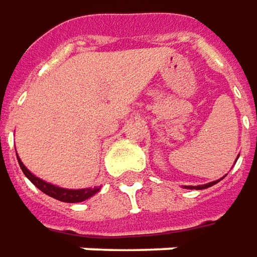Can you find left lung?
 Instances as JSON below:
<instances>
[{
    "mask_svg": "<svg viewBox=\"0 0 257 257\" xmlns=\"http://www.w3.org/2000/svg\"><path fill=\"white\" fill-rule=\"evenodd\" d=\"M239 158V155H237ZM225 178V176H223ZM223 178H220V179H217V181H213V182H209V183H205V185H198V186H183L185 189H196V190H200V189H206V188H210V186H213V185H216L217 182H220Z\"/></svg>",
    "mask_w": 257,
    "mask_h": 257,
    "instance_id": "1",
    "label": "left lung"
}]
</instances>
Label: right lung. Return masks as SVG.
Returning <instances> with one entry per match:
<instances>
[{
  "instance_id": "1",
  "label": "right lung",
  "mask_w": 257,
  "mask_h": 257,
  "mask_svg": "<svg viewBox=\"0 0 257 257\" xmlns=\"http://www.w3.org/2000/svg\"><path fill=\"white\" fill-rule=\"evenodd\" d=\"M18 164L23 169L24 175L30 179V181L45 195H48L54 199L61 200V202H67V203H78V202H84V200L92 198L95 193H98L101 190V186H95V188H84V189H67V188H61L57 185H52L49 182H45L38 176H35L31 171H28V168L23 164V161L20 159V156L17 154Z\"/></svg>"
}]
</instances>
